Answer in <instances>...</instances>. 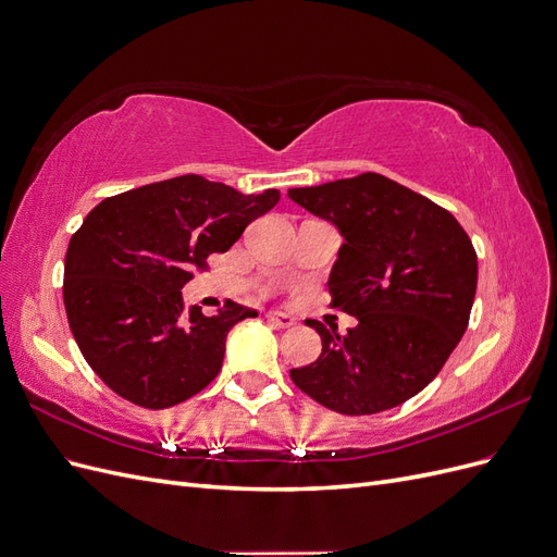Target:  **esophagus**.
<instances>
[{
	"label": "esophagus",
	"instance_id": "esophagus-1",
	"mask_svg": "<svg viewBox=\"0 0 557 557\" xmlns=\"http://www.w3.org/2000/svg\"><path fill=\"white\" fill-rule=\"evenodd\" d=\"M267 320L269 323H272L274 327H281V330H285V327H293L297 320L293 318V315H288V313H278V311H269L267 313Z\"/></svg>",
	"mask_w": 557,
	"mask_h": 557
}]
</instances>
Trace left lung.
<instances>
[{
    "mask_svg": "<svg viewBox=\"0 0 557 557\" xmlns=\"http://www.w3.org/2000/svg\"><path fill=\"white\" fill-rule=\"evenodd\" d=\"M288 197L339 227L344 246L327 288L358 318L346 334H320L315 362L290 379L323 407L367 416L399 407L442 372L469 325L476 250L453 213L397 181L367 172Z\"/></svg>",
    "mask_w": 557,
    "mask_h": 557,
    "instance_id": "obj_1",
    "label": "left lung"
}]
</instances>
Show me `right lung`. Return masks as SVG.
Masks as SVG:
<instances>
[{"instance_id":"add662e5","label":"right lung","mask_w":557,"mask_h":557,"mask_svg":"<svg viewBox=\"0 0 557 557\" xmlns=\"http://www.w3.org/2000/svg\"><path fill=\"white\" fill-rule=\"evenodd\" d=\"M278 199L274 188L242 195L185 174L107 197L86 215L66 248L62 297L83 358L115 395L166 409L218 376L227 332L258 313L230 299L215 315L185 313L181 288Z\"/></svg>"}]
</instances>
